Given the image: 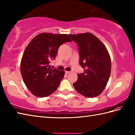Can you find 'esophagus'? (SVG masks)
Here are the masks:
<instances>
[{"mask_svg":"<svg viewBox=\"0 0 135 135\" xmlns=\"http://www.w3.org/2000/svg\"><path fill=\"white\" fill-rule=\"evenodd\" d=\"M70 73V71H65V73L66 74H69Z\"/></svg>","mask_w":135,"mask_h":135,"instance_id":"1","label":"esophagus"}]
</instances>
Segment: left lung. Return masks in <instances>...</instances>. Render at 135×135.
<instances>
[{
	"mask_svg": "<svg viewBox=\"0 0 135 135\" xmlns=\"http://www.w3.org/2000/svg\"><path fill=\"white\" fill-rule=\"evenodd\" d=\"M76 44L79 64L84 70L78 74L74 83L75 90L84 97L93 98L103 91L111 72V60L107 49L97 37L90 33L69 34Z\"/></svg>",
	"mask_w": 135,
	"mask_h": 135,
	"instance_id": "left-lung-1",
	"label": "left lung"
}]
</instances>
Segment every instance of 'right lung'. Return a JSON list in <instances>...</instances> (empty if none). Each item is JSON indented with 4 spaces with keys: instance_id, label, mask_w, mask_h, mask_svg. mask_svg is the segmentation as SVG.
I'll return each instance as SVG.
<instances>
[{
    "instance_id": "right-lung-1",
    "label": "right lung",
    "mask_w": 135,
    "mask_h": 135,
    "mask_svg": "<svg viewBox=\"0 0 135 135\" xmlns=\"http://www.w3.org/2000/svg\"><path fill=\"white\" fill-rule=\"evenodd\" d=\"M71 40L67 34L42 33L36 36L25 49L21 62L23 82L34 95L43 98L57 90L64 71L51 68L60 45Z\"/></svg>"
}]
</instances>
